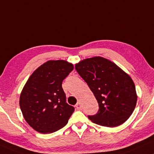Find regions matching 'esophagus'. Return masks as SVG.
<instances>
[{"label":"esophagus","instance_id":"obj_1","mask_svg":"<svg viewBox=\"0 0 154 154\" xmlns=\"http://www.w3.org/2000/svg\"><path fill=\"white\" fill-rule=\"evenodd\" d=\"M75 107L78 110H81L82 109V106H81V103H77L76 105H75Z\"/></svg>","mask_w":154,"mask_h":154}]
</instances>
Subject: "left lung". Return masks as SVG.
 Listing matches in <instances>:
<instances>
[{
	"label": "left lung",
	"mask_w": 154,
	"mask_h": 154,
	"mask_svg": "<svg viewBox=\"0 0 154 154\" xmlns=\"http://www.w3.org/2000/svg\"><path fill=\"white\" fill-rule=\"evenodd\" d=\"M75 68L99 106L96 114L88 116L92 122L116 127L128 120L135 109L137 95L134 81L126 72L100 56L81 60Z\"/></svg>",
	"instance_id": "obj_1"
}]
</instances>
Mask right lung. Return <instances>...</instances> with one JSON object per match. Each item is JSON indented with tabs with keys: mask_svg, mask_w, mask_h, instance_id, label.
Wrapping results in <instances>:
<instances>
[{
	"mask_svg": "<svg viewBox=\"0 0 154 154\" xmlns=\"http://www.w3.org/2000/svg\"><path fill=\"white\" fill-rule=\"evenodd\" d=\"M73 70L66 60H48L28 79L19 103L25 120L35 131L51 134L67 124L74 107L66 103L62 82Z\"/></svg>",
	"mask_w": 154,
	"mask_h": 154,
	"instance_id": "right-lung-1",
	"label": "right lung"
}]
</instances>
